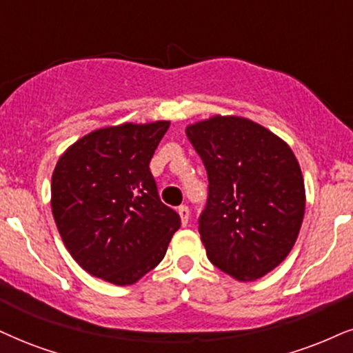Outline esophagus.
<instances>
[{"mask_svg":"<svg viewBox=\"0 0 353 353\" xmlns=\"http://www.w3.org/2000/svg\"><path fill=\"white\" fill-rule=\"evenodd\" d=\"M178 214H180L181 223H183V225L188 224V221H190V210H188V206H180V208H178Z\"/></svg>","mask_w":353,"mask_h":353,"instance_id":"34e87169","label":"esophagus"}]
</instances>
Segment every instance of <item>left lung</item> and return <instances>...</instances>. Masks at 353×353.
I'll return each mask as SVG.
<instances>
[{"instance_id": "8db88e82", "label": "left lung", "mask_w": 353, "mask_h": 353, "mask_svg": "<svg viewBox=\"0 0 353 353\" xmlns=\"http://www.w3.org/2000/svg\"><path fill=\"white\" fill-rule=\"evenodd\" d=\"M208 172L199 234L212 265L241 281L262 278L288 256L301 229L306 191L285 141L239 116L186 128Z\"/></svg>"}]
</instances>
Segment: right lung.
Returning a JSON list of instances; mask_svg holds the SVG:
<instances>
[{
  "instance_id": "obj_1",
  "label": "right lung",
  "mask_w": 353,
  "mask_h": 353,
  "mask_svg": "<svg viewBox=\"0 0 353 353\" xmlns=\"http://www.w3.org/2000/svg\"><path fill=\"white\" fill-rule=\"evenodd\" d=\"M170 121L97 129L60 157L52 214L85 272L134 285L162 262L180 216L160 201L149 163Z\"/></svg>"
}]
</instances>
